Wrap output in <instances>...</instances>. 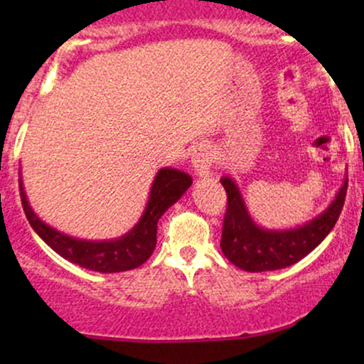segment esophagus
<instances>
[{"instance_id": "esophagus-1", "label": "esophagus", "mask_w": 364, "mask_h": 364, "mask_svg": "<svg viewBox=\"0 0 364 364\" xmlns=\"http://www.w3.org/2000/svg\"><path fill=\"white\" fill-rule=\"evenodd\" d=\"M212 162H214V159H212V152L207 147L195 149L191 154V164H193L196 176L207 178L210 174Z\"/></svg>"}]
</instances>
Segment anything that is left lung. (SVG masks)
<instances>
[{"label":"left lung","mask_w":364,"mask_h":364,"mask_svg":"<svg viewBox=\"0 0 364 364\" xmlns=\"http://www.w3.org/2000/svg\"><path fill=\"white\" fill-rule=\"evenodd\" d=\"M220 183L228 193L220 250L232 265L246 272L284 269L313 252L336 225L348 191L346 178L336 200L318 217L299 228L272 231L253 223L246 210L240 188L231 178H220Z\"/></svg>","instance_id":"8db88e82"}]
</instances>
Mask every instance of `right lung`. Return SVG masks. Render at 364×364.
Here are the masks:
<instances>
[{
	"label": "right lung",
	"mask_w": 364,
	"mask_h": 364,
	"mask_svg": "<svg viewBox=\"0 0 364 364\" xmlns=\"http://www.w3.org/2000/svg\"><path fill=\"white\" fill-rule=\"evenodd\" d=\"M18 183L20 198H22V207L28 224L41 236V240H44V243L51 246L63 258L77 263L83 269L112 274L136 269L149 260L157 243L159 219L173 203L181 198L183 193L191 186L193 179L190 174L181 173L178 169L164 168L159 171L152 188H150L147 207H145L139 223L127 235L109 241L77 240V237L63 235L51 225L43 223L28 205L22 178Z\"/></svg>",
	"instance_id": "obj_1"
}]
</instances>
